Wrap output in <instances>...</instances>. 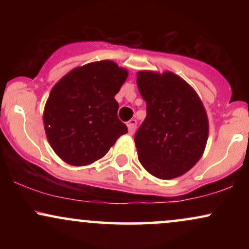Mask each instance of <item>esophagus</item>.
Masks as SVG:
<instances>
[{"label": "esophagus", "instance_id": "34e87169", "mask_svg": "<svg viewBox=\"0 0 249 249\" xmlns=\"http://www.w3.org/2000/svg\"><path fill=\"white\" fill-rule=\"evenodd\" d=\"M127 128H128V133H130V134L134 133V131H136V128H137V121H136V119H131V121H128Z\"/></svg>", "mask_w": 249, "mask_h": 249}]
</instances>
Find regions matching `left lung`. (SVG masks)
<instances>
[{
  "instance_id": "obj_1",
  "label": "left lung",
  "mask_w": 249,
  "mask_h": 249,
  "mask_svg": "<svg viewBox=\"0 0 249 249\" xmlns=\"http://www.w3.org/2000/svg\"><path fill=\"white\" fill-rule=\"evenodd\" d=\"M137 85L146 102V118L134 136L139 161L159 179L182 176L206 146L204 105L193 88L171 71H139Z\"/></svg>"
}]
</instances>
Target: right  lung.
I'll use <instances>...</instances> for the list:
<instances>
[{
	"instance_id": "right-lung-1",
	"label": "right lung",
	"mask_w": 249,
	"mask_h": 249,
	"mask_svg": "<svg viewBox=\"0 0 249 249\" xmlns=\"http://www.w3.org/2000/svg\"><path fill=\"white\" fill-rule=\"evenodd\" d=\"M127 78L112 61L89 63L67 73L51 90L43 123L57 156L73 166L104 157L127 127L115 96Z\"/></svg>"
}]
</instances>
